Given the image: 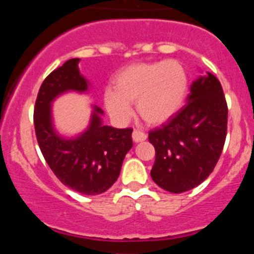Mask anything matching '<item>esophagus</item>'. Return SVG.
<instances>
[{"instance_id":"34e87169","label":"esophagus","mask_w":254,"mask_h":254,"mask_svg":"<svg viewBox=\"0 0 254 254\" xmlns=\"http://www.w3.org/2000/svg\"><path fill=\"white\" fill-rule=\"evenodd\" d=\"M132 139L133 142H142V141H145L147 139V135L143 132V131L141 130H133L132 132Z\"/></svg>"}]
</instances>
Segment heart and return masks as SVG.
Instances as JSON below:
<instances>
[{"mask_svg": "<svg viewBox=\"0 0 254 254\" xmlns=\"http://www.w3.org/2000/svg\"><path fill=\"white\" fill-rule=\"evenodd\" d=\"M188 89V72L178 61L136 63L116 74L113 90L105 92L104 103L109 115L119 123L130 118V104L136 103L144 122L159 125L180 110Z\"/></svg>", "mask_w": 254, "mask_h": 254, "instance_id": "heart-1", "label": "heart"}]
</instances>
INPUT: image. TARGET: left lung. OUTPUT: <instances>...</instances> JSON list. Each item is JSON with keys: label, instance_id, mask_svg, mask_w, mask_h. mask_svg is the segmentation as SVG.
<instances>
[{"label": "left lung", "instance_id": "1", "mask_svg": "<svg viewBox=\"0 0 254 254\" xmlns=\"http://www.w3.org/2000/svg\"><path fill=\"white\" fill-rule=\"evenodd\" d=\"M190 89L188 104L148 137L155 148L150 176L172 193L192 190L210 176L227 136L228 107L220 81L208 72Z\"/></svg>", "mask_w": 254, "mask_h": 254}]
</instances>
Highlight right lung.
Wrapping results in <instances>:
<instances>
[{
    "instance_id": "1",
    "label": "right lung",
    "mask_w": 254,
    "mask_h": 254,
    "mask_svg": "<svg viewBox=\"0 0 254 254\" xmlns=\"http://www.w3.org/2000/svg\"><path fill=\"white\" fill-rule=\"evenodd\" d=\"M78 58L66 61L46 76L34 106V130L40 150L61 183L88 196L109 190L118 179L122 164L132 147V129L101 124L104 111L94 106L89 127L74 139L58 136L51 121V103L66 90L86 92V78L78 71Z\"/></svg>"
}]
</instances>
